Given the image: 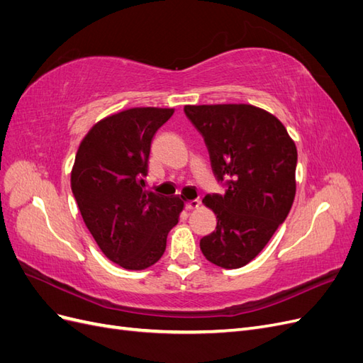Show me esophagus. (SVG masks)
<instances>
[{
  "label": "esophagus",
  "instance_id": "34e87169",
  "mask_svg": "<svg viewBox=\"0 0 363 363\" xmlns=\"http://www.w3.org/2000/svg\"><path fill=\"white\" fill-rule=\"evenodd\" d=\"M200 200H189L186 203V208H188V211H195V208L200 207Z\"/></svg>",
  "mask_w": 363,
  "mask_h": 363
}]
</instances>
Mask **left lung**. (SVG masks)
<instances>
[{"label": "left lung", "mask_w": 363, "mask_h": 363, "mask_svg": "<svg viewBox=\"0 0 363 363\" xmlns=\"http://www.w3.org/2000/svg\"><path fill=\"white\" fill-rule=\"evenodd\" d=\"M204 138L212 171L225 194L203 203L216 228L200 240L204 257L235 269L265 248L295 199L296 147L280 121L251 104L184 106Z\"/></svg>", "instance_id": "obj_1"}]
</instances>
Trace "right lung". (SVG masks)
I'll list each match as a JSON object with an SVG mask.
<instances>
[{
  "instance_id": "right-lung-1",
  "label": "right lung",
  "mask_w": 363,
  "mask_h": 363,
  "mask_svg": "<svg viewBox=\"0 0 363 363\" xmlns=\"http://www.w3.org/2000/svg\"><path fill=\"white\" fill-rule=\"evenodd\" d=\"M174 108L135 107L96 123L77 151L71 189L83 221L104 256L131 271L163 256L183 211L180 196L145 191L156 131Z\"/></svg>"
}]
</instances>
